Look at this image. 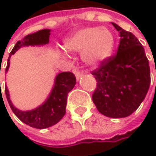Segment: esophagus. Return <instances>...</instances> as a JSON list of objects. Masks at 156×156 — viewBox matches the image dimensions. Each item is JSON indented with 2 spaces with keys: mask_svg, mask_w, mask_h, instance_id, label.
Segmentation results:
<instances>
[{
  "mask_svg": "<svg viewBox=\"0 0 156 156\" xmlns=\"http://www.w3.org/2000/svg\"><path fill=\"white\" fill-rule=\"evenodd\" d=\"M82 76H83V73H82V72H80V71H76V76L77 80H79Z\"/></svg>",
  "mask_w": 156,
  "mask_h": 156,
  "instance_id": "esophagus-1",
  "label": "esophagus"
}]
</instances>
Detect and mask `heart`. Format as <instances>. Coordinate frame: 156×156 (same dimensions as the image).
<instances>
[{"instance_id":"heart-1","label":"heart","mask_w":156,"mask_h":156,"mask_svg":"<svg viewBox=\"0 0 156 156\" xmlns=\"http://www.w3.org/2000/svg\"><path fill=\"white\" fill-rule=\"evenodd\" d=\"M114 46V38L106 28L86 27L82 28L63 41V47L69 52L82 51L83 61L95 65L110 56Z\"/></svg>"}]
</instances>
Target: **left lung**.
Listing matches in <instances>:
<instances>
[{"mask_svg": "<svg viewBox=\"0 0 156 156\" xmlns=\"http://www.w3.org/2000/svg\"><path fill=\"white\" fill-rule=\"evenodd\" d=\"M120 34L114 56L92 71L97 86L92 99L101 114L109 118L128 117L139 107L150 84L149 60L143 45L131 32L112 23Z\"/></svg>", "mask_w": 156, "mask_h": 156, "instance_id": "left-lung-1", "label": "left lung"}]
</instances>
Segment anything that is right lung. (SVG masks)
<instances>
[{"label": "right lung", "mask_w": 156, "mask_h": 156, "mask_svg": "<svg viewBox=\"0 0 156 156\" xmlns=\"http://www.w3.org/2000/svg\"><path fill=\"white\" fill-rule=\"evenodd\" d=\"M51 30L44 29L32 34H28L23 37L20 41H18L11 51L7 59L6 71L8 70L10 65V57L12 54L22 46L29 45H43L49 43ZM76 83L75 75L71 72H62L56 76L55 84L45 102L35 109L27 112H22L14 107L9 97V92L5 87L6 97L13 113L27 125L36 129H45L58 123L62 119L66 112L67 96Z\"/></svg>", "instance_id": "add662e5"}]
</instances>
